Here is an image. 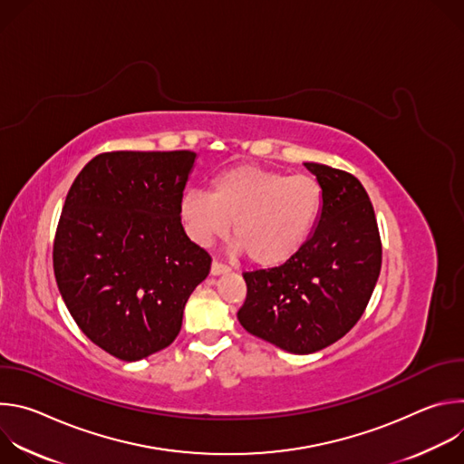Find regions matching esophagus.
<instances>
[{
  "label": "esophagus",
  "mask_w": 464,
  "mask_h": 464,
  "mask_svg": "<svg viewBox=\"0 0 464 464\" xmlns=\"http://www.w3.org/2000/svg\"><path fill=\"white\" fill-rule=\"evenodd\" d=\"M226 272H229V266H226V264H222L218 260H213V264H211V276H222Z\"/></svg>",
  "instance_id": "esophagus-1"
}]
</instances>
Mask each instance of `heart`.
<instances>
[{
	"label": "heart",
	"mask_w": 464,
	"mask_h": 464,
	"mask_svg": "<svg viewBox=\"0 0 464 464\" xmlns=\"http://www.w3.org/2000/svg\"><path fill=\"white\" fill-rule=\"evenodd\" d=\"M323 209V188L308 174H286L253 165L220 172L209 190H188L179 217L200 246L229 233L235 251L260 268H276L306 244Z\"/></svg>",
	"instance_id": "obj_1"
}]
</instances>
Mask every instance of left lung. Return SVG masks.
I'll list each match as a JSON object with an SVG mask.
<instances>
[{
  "instance_id": "1",
  "label": "left lung",
  "mask_w": 464,
  "mask_h": 464,
  "mask_svg": "<svg viewBox=\"0 0 464 464\" xmlns=\"http://www.w3.org/2000/svg\"><path fill=\"white\" fill-rule=\"evenodd\" d=\"M323 188V209L306 244L277 268L244 272L237 317L249 334L310 354L358 323L382 268V240L369 194L356 176L304 163Z\"/></svg>"
}]
</instances>
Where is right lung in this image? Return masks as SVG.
<instances>
[{
    "mask_svg": "<svg viewBox=\"0 0 464 464\" xmlns=\"http://www.w3.org/2000/svg\"><path fill=\"white\" fill-rule=\"evenodd\" d=\"M194 160L190 150L104 152L65 196L53 244L58 290L82 333L122 362L169 347L209 276L211 255L179 217Z\"/></svg>",
    "mask_w": 464,
    "mask_h": 464,
    "instance_id": "obj_1",
    "label": "right lung"
}]
</instances>
